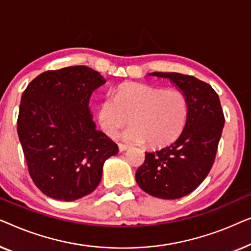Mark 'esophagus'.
<instances>
[{
  "instance_id": "1",
  "label": "esophagus",
  "mask_w": 251,
  "mask_h": 251,
  "mask_svg": "<svg viewBox=\"0 0 251 251\" xmlns=\"http://www.w3.org/2000/svg\"><path fill=\"white\" fill-rule=\"evenodd\" d=\"M118 148H119V151H121V152H123V151H126L127 149H128V147L125 146V144H122V143L118 144Z\"/></svg>"
}]
</instances>
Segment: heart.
<instances>
[{"mask_svg": "<svg viewBox=\"0 0 251 251\" xmlns=\"http://www.w3.org/2000/svg\"><path fill=\"white\" fill-rule=\"evenodd\" d=\"M189 115V101L182 91L160 89L144 84L119 86L115 97L105 98L98 109V121L108 135L114 136L123 127L133 123L122 133L127 143L149 142L165 147L181 135Z\"/></svg>", "mask_w": 251, "mask_h": 251, "instance_id": "1", "label": "heart"}]
</instances>
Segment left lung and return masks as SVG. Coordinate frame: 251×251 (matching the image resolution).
<instances>
[{"label":"left lung","instance_id":"1","mask_svg":"<svg viewBox=\"0 0 251 251\" xmlns=\"http://www.w3.org/2000/svg\"><path fill=\"white\" fill-rule=\"evenodd\" d=\"M149 76L175 84L188 98L189 115L175 142L146 152L135 179L150 196L178 199L196 190L209 174L224 127V114L218 94L209 84L178 73H151Z\"/></svg>","mask_w":251,"mask_h":251}]
</instances>
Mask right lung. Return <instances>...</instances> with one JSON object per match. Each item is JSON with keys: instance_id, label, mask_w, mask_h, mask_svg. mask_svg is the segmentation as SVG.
<instances>
[{"instance_id": "add662e5", "label": "right lung", "mask_w": 251, "mask_h": 251, "mask_svg": "<svg viewBox=\"0 0 251 251\" xmlns=\"http://www.w3.org/2000/svg\"><path fill=\"white\" fill-rule=\"evenodd\" d=\"M105 79L86 66L42 73L21 97L17 130L35 185L55 200L93 192L118 147L97 129L89 101Z\"/></svg>"}]
</instances>
